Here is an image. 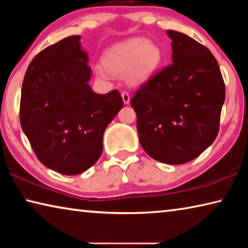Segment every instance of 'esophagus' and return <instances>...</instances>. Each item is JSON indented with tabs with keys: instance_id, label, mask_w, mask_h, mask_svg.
<instances>
[{
	"instance_id": "esophagus-1",
	"label": "esophagus",
	"mask_w": 248,
	"mask_h": 248,
	"mask_svg": "<svg viewBox=\"0 0 248 248\" xmlns=\"http://www.w3.org/2000/svg\"><path fill=\"white\" fill-rule=\"evenodd\" d=\"M121 96H123V100H124V104L130 103V94L128 93L127 91H124L123 93H121Z\"/></svg>"
}]
</instances>
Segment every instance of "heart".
I'll use <instances>...</instances> for the list:
<instances>
[{"label": "heart", "mask_w": 248, "mask_h": 248, "mask_svg": "<svg viewBox=\"0 0 248 248\" xmlns=\"http://www.w3.org/2000/svg\"><path fill=\"white\" fill-rule=\"evenodd\" d=\"M163 61L159 46L144 38H133L108 49L103 56V64L108 71L123 74L128 71L132 83H142L156 72ZM98 73H103L98 69Z\"/></svg>", "instance_id": "heart-1"}]
</instances>
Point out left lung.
I'll list each match as a JSON object with an SVG mask.
<instances>
[{
  "instance_id": "8db88e82",
  "label": "left lung",
  "mask_w": 248,
  "mask_h": 248,
  "mask_svg": "<svg viewBox=\"0 0 248 248\" xmlns=\"http://www.w3.org/2000/svg\"><path fill=\"white\" fill-rule=\"evenodd\" d=\"M173 63L154 73L130 100L142 148L166 164L190 162L219 132L225 85L211 51L185 33L167 31Z\"/></svg>"
}]
</instances>
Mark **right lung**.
Masks as SVG:
<instances>
[{
    "label": "right lung",
    "instance_id": "obj_1",
    "mask_svg": "<svg viewBox=\"0 0 248 248\" xmlns=\"http://www.w3.org/2000/svg\"><path fill=\"white\" fill-rule=\"evenodd\" d=\"M81 36H70L37 54L25 73L19 120L36 156L48 169L77 175L102 155L103 134L124 107L117 90L94 93Z\"/></svg>",
    "mask_w": 248,
    "mask_h": 248
}]
</instances>
